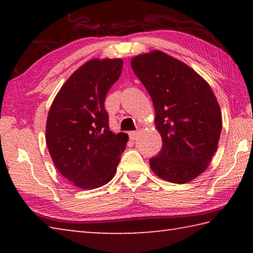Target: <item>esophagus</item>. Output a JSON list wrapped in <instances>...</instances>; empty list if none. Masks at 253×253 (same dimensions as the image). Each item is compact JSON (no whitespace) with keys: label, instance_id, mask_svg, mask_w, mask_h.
<instances>
[{"label":"esophagus","instance_id":"34e87169","mask_svg":"<svg viewBox=\"0 0 253 253\" xmlns=\"http://www.w3.org/2000/svg\"><path fill=\"white\" fill-rule=\"evenodd\" d=\"M139 135V130H135V131H130L129 132V137L132 140H136L137 137Z\"/></svg>","mask_w":253,"mask_h":253}]
</instances>
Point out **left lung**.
Wrapping results in <instances>:
<instances>
[{"instance_id":"left-lung-1","label":"left lung","mask_w":253,"mask_h":253,"mask_svg":"<svg viewBox=\"0 0 253 253\" xmlns=\"http://www.w3.org/2000/svg\"><path fill=\"white\" fill-rule=\"evenodd\" d=\"M131 68L155 108L162 149L149 160L154 173L185 184L202 174L219 143L222 115L211 87L202 77L162 51L139 54Z\"/></svg>"}]
</instances>
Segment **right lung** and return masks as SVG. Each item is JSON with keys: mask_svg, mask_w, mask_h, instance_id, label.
Returning a JSON list of instances; mask_svg holds the SVG:
<instances>
[{"mask_svg": "<svg viewBox=\"0 0 253 253\" xmlns=\"http://www.w3.org/2000/svg\"><path fill=\"white\" fill-rule=\"evenodd\" d=\"M122 59H92L72 74L51 105L45 140L55 168L83 190L114 177L128 135L114 134L106 95L122 74Z\"/></svg>", "mask_w": 253, "mask_h": 253, "instance_id": "obj_1", "label": "right lung"}]
</instances>
